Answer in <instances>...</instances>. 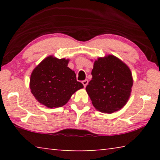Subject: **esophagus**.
<instances>
[{"label": "esophagus", "mask_w": 160, "mask_h": 160, "mask_svg": "<svg viewBox=\"0 0 160 160\" xmlns=\"http://www.w3.org/2000/svg\"><path fill=\"white\" fill-rule=\"evenodd\" d=\"M82 83L83 84V85H84V87H85L88 85V80H83L82 82Z\"/></svg>", "instance_id": "esophagus-1"}]
</instances>
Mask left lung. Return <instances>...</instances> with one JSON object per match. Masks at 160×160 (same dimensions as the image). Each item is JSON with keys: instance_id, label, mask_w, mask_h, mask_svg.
Masks as SVG:
<instances>
[{"instance_id": "left-lung-1", "label": "left lung", "mask_w": 160, "mask_h": 160, "mask_svg": "<svg viewBox=\"0 0 160 160\" xmlns=\"http://www.w3.org/2000/svg\"><path fill=\"white\" fill-rule=\"evenodd\" d=\"M92 78L86 87L93 106L100 112L112 113L125 106L133 83L129 68L113 55L94 61Z\"/></svg>"}]
</instances>
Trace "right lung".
<instances>
[{
	"label": "right lung",
	"instance_id": "obj_1",
	"mask_svg": "<svg viewBox=\"0 0 160 160\" xmlns=\"http://www.w3.org/2000/svg\"><path fill=\"white\" fill-rule=\"evenodd\" d=\"M68 62L69 59L49 56L33 70L29 88L40 104L48 108L63 107L72 94L83 88L75 72L68 67Z\"/></svg>",
	"mask_w": 160,
	"mask_h": 160
}]
</instances>
